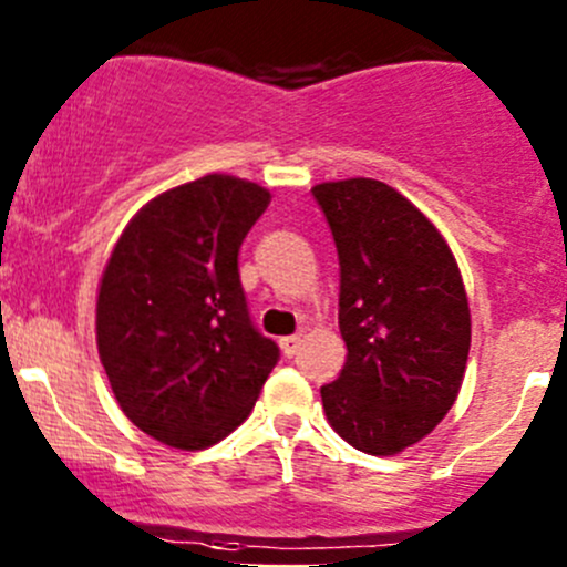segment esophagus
<instances>
[{
    "instance_id": "obj_1",
    "label": "esophagus",
    "mask_w": 567,
    "mask_h": 567,
    "mask_svg": "<svg viewBox=\"0 0 567 567\" xmlns=\"http://www.w3.org/2000/svg\"><path fill=\"white\" fill-rule=\"evenodd\" d=\"M279 348H282L285 357H296V351H299V348H301V334L282 337V340H279Z\"/></svg>"
}]
</instances>
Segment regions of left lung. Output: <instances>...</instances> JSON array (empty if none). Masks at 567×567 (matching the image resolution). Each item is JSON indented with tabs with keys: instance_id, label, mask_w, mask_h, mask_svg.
I'll use <instances>...</instances> for the list:
<instances>
[{
	"instance_id": "8db88e82",
	"label": "left lung",
	"mask_w": 567,
	"mask_h": 567,
	"mask_svg": "<svg viewBox=\"0 0 567 567\" xmlns=\"http://www.w3.org/2000/svg\"><path fill=\"white\" fill-rule=\"evenodd\" d=\"M340 257V334L348 357L320 386L329 425L368 455L422 442L458 398L472 312L439 227L373 177L312 186Z\"/></svg>"
}]
</instances>
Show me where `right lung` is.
<instances>
[{"instance_id": "add662e5", "label": "right lung", "mask_w": 567, "mask_h": 567, "mask_svg": "<svg viewBox=\"0 0 567 567\" xmlns=\"http://www.w3.org/2000/svg\"><path fill=\"white\" fill-rule=\"evenodd\" d=\"M271 192L210 173L156 194L112 247L95 299L109 386L140 431L173 450L230 436L279 359L251 326L238 249Z\"/></svg>"}]
</instances>
